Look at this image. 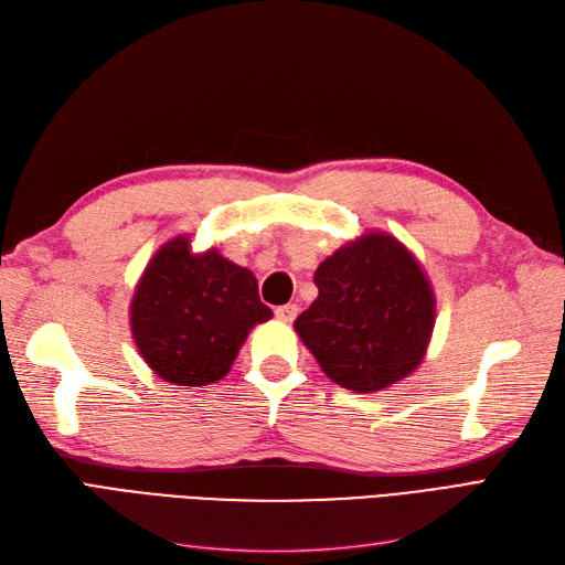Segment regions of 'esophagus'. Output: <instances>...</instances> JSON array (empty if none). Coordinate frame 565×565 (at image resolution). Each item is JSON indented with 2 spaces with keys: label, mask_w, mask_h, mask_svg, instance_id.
Wrapping results in <instances>:
<instances>
[{
  "label": "esophagus",
  "mask_w": 565,
  "mask_h": 565,
  "mask_svg": "<svg viewBox=\"0 0 565 565\" xmlns=\"http://www.w3.org/2000/svg\"><path fill=\"white\" fill-rule=\"evenodd\" d=\"M299 313V306L297 303H285V306H278L276 309V318L282 320V322H292Z\"/></svg>",
  "instance_id": "34e87169"
}]
</instances>
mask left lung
<instances>
[{
  "label": "left lung",
  "instance_id": "8db88e82",
  "mask_svg": "<svg viewBox=\"0 0 565 565\" xmlns=\"http://www.w3.org/2000/svg\"><path fill=\"white\" fill-rule=\"evenodd\" d=\"M318 297L295 330L320 370L355 393L413 374L429 349L436 297L417 256L398 237L370 231L316 270Z\"/></svg>",
  "mask_w": 565,
  "mask_h": 565
}]
</instances>
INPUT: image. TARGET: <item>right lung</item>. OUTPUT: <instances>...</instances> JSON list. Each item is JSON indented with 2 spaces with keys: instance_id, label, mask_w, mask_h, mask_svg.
I'll return each instance as SVG.
<instances>
[{
  "instance_id": "add662e5",
  "label": "right lung",
  "mask_w": 565,
  "mask_h": 565,
  "mask_svg": "<svg viewBox=\"0 0 565 565\" xmlns=\"http://www.w3.org/2000/svg\"><path fill=\"white\" fill-rule=\"evenodd\" d=\"M273 318L254 273L216 247L193 252L191 235L164 243L129 303L134 344L160 380L207 386L224 380L254 324Z\"/></svg>"
}]
</instances>
